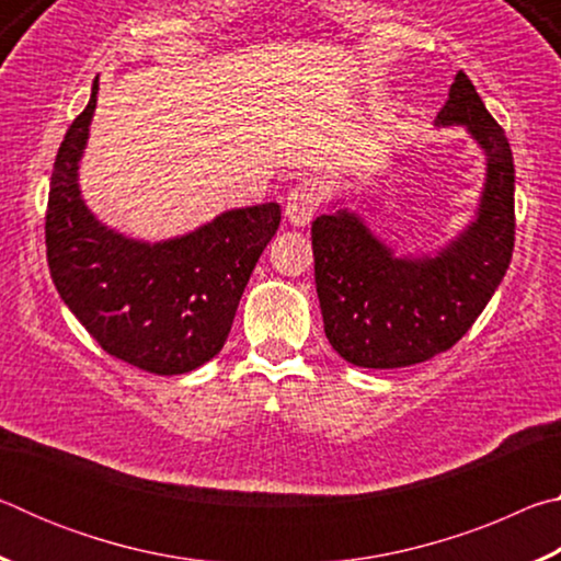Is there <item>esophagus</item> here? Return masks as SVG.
I'll use <instances>...</instances> for the list:
<instances>
[{
	"label": "esophagus",
	"instance_id": "34e87169",
	"mask_svg": "<svg viewBox=\"0 0 561 561\" xmlns=\"http://www.w3.org/2000/svg\"><path fill=\"white\" fill-rule=\"evenodd\" d=\"M319 207V187L311 180H299L297 185L289 190L287 203H284V215L289 217L291 225L304 227L309 225Z\"/></svg>",
	"mask_w": 561,
	"mask_h": 561
}]
</instances>
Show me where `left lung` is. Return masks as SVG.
I'll return each instance as SVG.
<instances>
[{"label":"left lung","mask_w":561,"mask_h":561,"mask_svg":"<svg viewBox=\"0 0 561 561\" xmlns=\"http://www.w3.org/2000/svg\"><path fill=\"white\" fill-rule=\"evenodd\" d=\"M440 126L460 123L488 156L478 217L438 257H393L354 213L311 222L329 344L364 368H401L453 348L505 277L515 247V163L505 130L458 71Z\"/></svg>","instance_id":"obj_1"}]
</instances>
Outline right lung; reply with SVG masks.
<instances>
[{"label":"right lung","mask_w":561,"mask_h":561,"mask_svg":"<svg viewBox=\"0 0 561 561\" xmlns=\"http://www.w3.org/2000/svg\"><path fill=\"white\" fill-rule=\"evenodd\" d=\"M96 93L99 79L54 160L46 205L51 279L106 354L158 376L187 374L225 346L282 207L264 203L222 213L195 232L156 244L108 230L79 193V160Z\"/></svg>","instance_id":"add662e5"}]
</instances>
